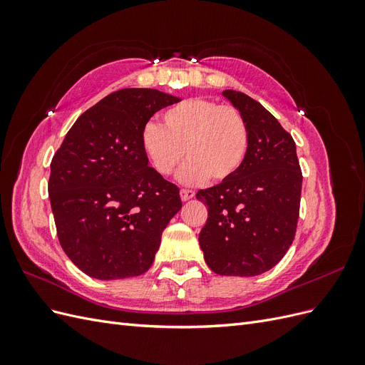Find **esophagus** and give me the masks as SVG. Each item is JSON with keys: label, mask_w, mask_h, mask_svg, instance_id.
Returning <instances> with one entry per match:
<instances>
[{"label": "esophagus", "mask_w": 365, "mask_h": 365, "mask_svg": "<svg viewBox=\"0 0 365 365\" xmlns=\"http://www.w3.org/2000/svg\"><path fill=\"white\" fill-rule=\"evenodd\" d=\"M180 195H181V200L182 201H189V200H192V197L195 196V192L189 190V189H181Z\"/></svg>", "instance_id": "esophagus-1"}]
</instances>
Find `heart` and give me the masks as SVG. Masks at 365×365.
I'll return each instance as SVG.
<instances>
[{
    "label": "heart",
    "mask_w": 365,
    "mask_h": 365,
    "mask_svg": "<svg viewBox=\"0 0 365 365\" xmlns=\"http://www.w3.org/2000/svg\"><path fill=\"white\" fill-rule=\"evenodd\" d=\"M163 126L148 123L141 146L157 173L172 175L185 157L180 173L184 184L208 178L227 181L242 169L250 149V128L237 108L208 98H187L163 114Z\"/></svg>",
    "instance_id": "heart-1"
}]
</instances>
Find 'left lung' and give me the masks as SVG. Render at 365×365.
Segmentation results:
<instances>
[{
	"label": "left lung",
	"instance_id": "left-lung-1",
	"mask_svg": "<svg viewBox=\"0 0 365 365\" xmlns=\"http://www.w3.org/2000/svg\"><path fill=\"white\" fill-rule=\"evenodd\" d=\"M222 94L247 120L250 149L233 178L196 193L208 207L200 245L213 272L254 277L275 267L292 244L303 176L295 141L277 118L244 93Z\"/></svg>",
	"mask_w": 365,
	"mask_h": 365
}]
</instances>
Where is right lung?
Here are the masks:
<instances>
[{
    "label": "right lung",
    "mask_w": 365,
    "mask_h": 365,
    "mask_svg": "<svg viewBox=\"0 0 365 365\" xmlns=\"http://www.w3.org/2000/svg\"><path fill=\"white\" fill-rule=\"evenodd\" d=\"M180 97L126 88L85 111L50 164L48 196L61 247L98 280L146 272L169 220L182 207L180 189L149 168L141 132Z\"/></svg>",
    "instance_id": "1"
}]
</instances>
